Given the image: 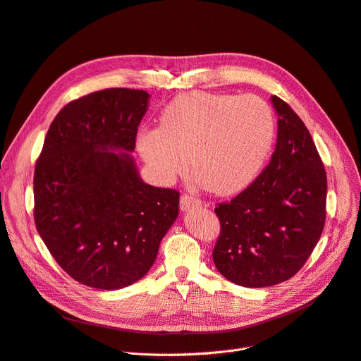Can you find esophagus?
Segmentation results:
<instances>
[{"label": "esophagus", "mask_w": 361, "mask_h": 361, "mask_svg": "<svg viewBox=\"0 0 361 361\" xmlns=\"http://www.w3.org/2000/svg\"><path fill=\"white\" fill-rule=\"evenodd\" d=\"M202 205V202L192 196V195H183L181 199H180V208L181 211H189L190 208H197Z\"/></svg>", "instance_id": "esophagus-1"}]
</instances>
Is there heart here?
<instances>
[{
  "label": "heart",
  "instance_id": "b5f03b06",
  "mask_svg": "<svg viewBox=\"0 0 361 361\" xmlns=\"http://www.w3.org/2000/svg\"><path fill=\"white\" fill-rule=\"evenodd\" d=\"M274 134V114L262 99L190 91L162 109L159 127L138 133L137 149L164 183L183 174L190 158L207 190L233 195L258 176Z\"/></svg>",
  "mask_w": 361,
  "mask_h": 361
}]
</instances>
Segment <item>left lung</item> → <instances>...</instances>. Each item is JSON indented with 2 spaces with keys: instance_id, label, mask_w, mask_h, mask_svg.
<instances>
[{
  "instance_id": "1",
  "label": "left lung",
  "mask_w": 361,
  "mask_h": 361,
  "mask_svg": "<svg viewBox=\"0 0 361 361\" xmlns=\"http://www.w3.org/2000/svg\"><path fill=\"white\" fill-rule=\"evenodd\" d=\"M277 143L261 174L215 214L221 233L212 258L227 280L245 288L281 283L301 270L326 219L327 180L305 123L273 96Z\"/></svg>"
}]
</instances>
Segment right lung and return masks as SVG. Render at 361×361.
<instances>
[{"mask_svg": "<svg viewBox=\"0 0 361 361\" xmlns=\"http://www.w3.org/2000/svg\"><path fill=\"white\" fill-rule=\"evenodd\" d=\"M149 92L107 88L57 114L35 165V226L57 264L90 288L135 283L178 216L180 193L145 183L133 158Z\"/></svg>", "mask_w": 361, "mask_h": 361, "instance_id": "add662e5", "label": "right lung"}]
</instances>
